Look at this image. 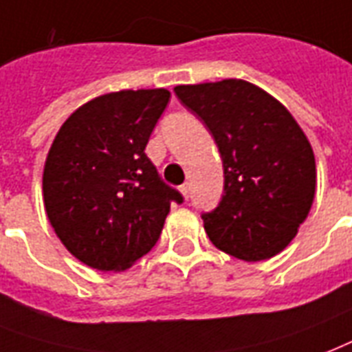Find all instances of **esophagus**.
I'll list each match as a JSON object with an SVG mask.
<instances>
[{
  "mask_svg": "<svg viewBox=\"0 0 352 352\" xmlns=\"http://www.w3.org/2000/svg\"><path fill=\"white\" fill-rule=\"evenodd\" d=\"M179 190H181V194H182V197H184V199H188V197H190V184H182L181 188H179Z\"/></svg>",
  "mask_w": 352,
  "mask_h": 352,
  "instance_id": "1",
  "label": "esophagus"
}]
</instances>
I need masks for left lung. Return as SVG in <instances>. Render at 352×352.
<instances>
[{
    "label": "left lung",
    "mask_w": 352,
    "mask_h": 352,
    "mask_svg": "<svg viewBox=\"0 0 352 352\" xmlns=\"http://www.w3.org/2000/svg\"><path fill=\"white\" fill-rule=\"evenodd\" d=\"M177 98L214 136L223 160V197L203 214L210 241L245 262L283 251L316 195L307 134L280 101L241 79L179 85Z\"/></svg>",
    "instance_id": "left-lung-1"
}]
</instances>
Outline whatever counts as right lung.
<instances>
[{"mask_svg": "<svg viewBox=\"0 0 352 352\" xmlns=\"http://www.w3.org/2000/svg\"><path fill=\"white\" fill-rule=\"evenodd\" d=\"M170 101L166 88L103 94L58 129L42 192L64 248L99 272H123L160 238L171 201L182 195L158 177L146 146Z\"/></svg>", "mask_w": 352, "mask_h": 352, "instance_id": "add662e5", "label": "right lung"}]
</instances>
